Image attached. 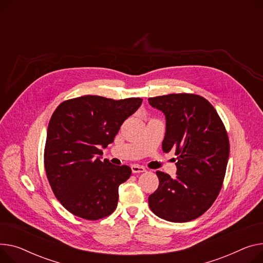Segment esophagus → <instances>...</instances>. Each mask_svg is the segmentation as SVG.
I'll list each match as a JSON object with an SVG mask.
<instances>
[{
    "label": "esophagus",
    "mask_w": 263,
    "mask_h": 263,
    "mask_svg": "<svg viewBox=\"0 0 263 263\" xmlns=\"http://www.w3.org/2000/svg\"><path fill=\"white\" fill-rule=\"evenodd\" d=\"M131 169H132L133 173H141V172H145L146 171L145 167L139 166V165H132Z\"/></svg>",
    "instance_id": "obj_1"
}]
</instances>
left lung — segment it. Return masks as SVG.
<instances>
[{
    "instance_id": "8db88e82",
    "label": "left lung",
    "mask_w": 263,
    "mask_h": 263,
    "mask_svg": "<svg viewBox=\"0 0 263 263\" xmlns=\"http://www.w3.org/2000/svg\"><path fill=\"white\" fill-rule=\"evenodd\" d=\"M166 117L164 152L176 149L177 177L156 171L159 188L149 196L153 214L170 222L202 216L222 188L230 141L216 109L196 94H169L148 99Z\"/></svg>"
}]
</instances>
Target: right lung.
Listing matches in <instances>:
<instances>
[{"label":"right lung","instance_id":"add662e5","mask_svg":"<svg viewBox=\"0 0 263 263\" xmlns=\"http://www.w3.org/2000/svg\"><path fill=\"white\" fill-rule=\"evenodd\" d=\"M142 98L114 100L85 95L61 102L52 113L44 149V167L52 192L67 211L85 220L110 216L118 187L131 176L129 166H115L102 151Z\"/></svg>","mask_w":263,"mask_h":263}]
</instances>
